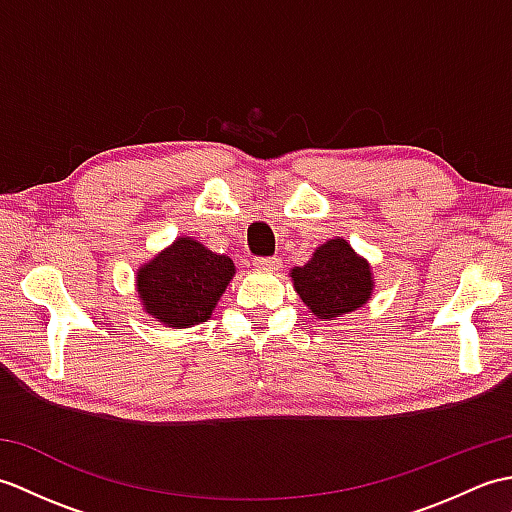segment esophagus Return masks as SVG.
I'll use <instances>...</instances> for the list:
<instances>
[{"label":"esophagus","mask_w":512,"mask_h":512,"mask_svg":"<svg viewBox=\"0 0 512 512\" xmlns=\"http://www.w3.org/2000/svg\"><path fill=\"white\" fill-rule=\"evenodd\" d=\"M253 266L257 270H279L281 268V259L279 257H257Z\"/></svg>","instance_id":"1"}]
</instances>
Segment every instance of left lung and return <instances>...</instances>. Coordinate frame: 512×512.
<instances>
[{
    "instance_id": "left-lung-1",
    "label": "left lung",
    "mask_w": 512,
    "mask_h": 512,
    "mask_svg": "<svg viewBox=\"0 0 512 512\" xmlns=\"http://www.w3.org/2000/svg\"><path fill=\"white\" fill-rule=\"evenodd\" d=\"M290 277L301 301L321 321L363 308L374 292L372 266L343 237L321 244L308 264L290 270Z\"/></svg>"
}]
</instances>
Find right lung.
<instances>
[{
	"label": "right lung",
	"instance_id": "obj_1",
	"mask_svg": "<svg viewBox=\"0 0 512 512\" xmlns=\"http://www.w3.org/2000/svg\"><path fill=\"white\" fill-rule=\"evenodd\" d=\"M233 277L231 257L182 235L136 270V292L151 319L182 330L211 317Z\"/></svg>",
	"mask_w": 512,
	"mask_h": 512
}]
</instances>
